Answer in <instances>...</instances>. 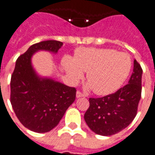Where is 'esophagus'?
<instances>
[{"label":"esophagus","mask_w":155,"mask_h":155,"mask_svg":"<svg viewBox=\"0 0 155 155\" xmlns=\"http://www.w3.org/2000/svg\"><path fill=\"white\" fill-rule=\"evenodd\" d=\"M85 95L81 93V92H80V91H77L76 92V98H81V97H84Z\"/></svg>","instance_id":"obj_1"}]
</instances>
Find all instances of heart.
<instances>
[{"mask_svg":"<svg viewBox=\"0 0 155 155\" xmlns=\"http://www.w3.org/2000/svg\"><path fill=\"white\" fill-rule=\"evenodd\" d=\"M62 66L73 84L87 71V89L98 95H109L117 91L130 76L132 61L130 55L106 48H79L74 57L65 56Z\"/></svg>","mask_w":155,"mask_h":155,"instance_id":"heart-1","label":"heart"}]
</instances>
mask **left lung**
I'll return each instance as SVG.
<instances>
[{
	"label": "left lung",
	"instance_id": "obj_1",
	"mask_svg": "<svg viewBox=\"0 0 155 155\" xmlns=\"http://www.w3.org/2000/svg\"><path fill=\"white\" fill-rule=\"evenodd\" d=\"M141 65L134 60V68L127 85L114 94L102 98H90V106L84 115L88 127L95 134L109 136L124 130L134 120L141 99Z\"/></svg>",
	"mask_w": 155,
	"mask_h": 155
}]
</instances>
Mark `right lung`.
I'll return each mask as SVG.
<instances>
[{
    "instance_id": "right-lung-1",
    "label": "right lung",
    "mask_w": 155,
    "mask_h": 155,
    "mask_svg": "<svg viewBox=\"0 0 155 155\" xmlns=\"http://www.w3.org/2000/svg\"><path fill=\"white\" fill-rule=\"evenodd\" d=\"M62 45L60 41L47 40L31 45L18 57L11 77L10 101L14 112L25 128L37 133L54 129L75 99V88L41 77L31 64L37 51L56 54Z\"/></svg>"
}]
</instances>
